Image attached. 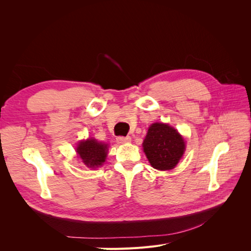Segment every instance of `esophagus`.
<instances>
[{"label": "esophagus", "mask_w": 251, "mask_h": 251, "mask_svg": "<svg viewBox=\"0 0 251 251\" xmlns=\"http://www.w3.org/2000/svg\"><path fill=\"white\" fill-rule=\"evenodd\" d=\"M116 140H117V142L118 143H127V142H130L131 141V137L130 136H126V137H124V136H118V137L116 138Z\"/></svg>", "instance_id": "esophagus-1"}]
</instances>
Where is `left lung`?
<instances>
[{
	"label": "left lung",
	"mask_w": 251,
	"mask_h": 251,
	"mask_svg": "<svg viewBox=\"0 0 251 251\" xmlns=\"http://www.w3.org/2000/svg\"><path fill=\"white\" fill-rule=\"evenodd\" d=\"M184 149L181 135L164 124L151 125L143 141V151L151 165L159 171L174 169L183 155Z\"/></svg>",
	"instance_id": "obj_1"
}]
</instances>
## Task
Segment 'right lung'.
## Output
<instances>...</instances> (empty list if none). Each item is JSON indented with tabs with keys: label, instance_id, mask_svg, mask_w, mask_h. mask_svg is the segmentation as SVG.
Returning a JSON list of instances; mask_svg holds the SVG:
<instances>
[{
	"label": "right lung",
	"instance_id": "obj_1",
	"mask_svg": "<svg viewBox=\"0 0 251 251\" xmlns=\"http://www.w3.org/2000/svg\"><path fill=\"white\" fill-rule=\"evenodd\" d=\"M107 149V144L97 142L94 139H88L78 144L77 153L86 165L90 168H96L104 162Z\"/></svg>",
	"mask_w": 251,
	"mask_h": 251
}]
</instances>
